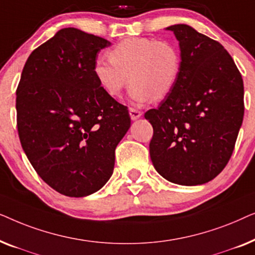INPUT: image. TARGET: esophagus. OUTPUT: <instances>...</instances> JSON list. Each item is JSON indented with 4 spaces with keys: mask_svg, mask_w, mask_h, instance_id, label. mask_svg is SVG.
<instances>
[{
    "mask_svg": "<svg viewBox=\"0 0 255 255\" xmlns=\"http://www.w3.org/2000/svg\"><path fill=\"white\" fill-rule=\"evenodd\" d=\"M128 113H130L131 120H133V121L138 120V118H140L141 115H142L140 111L137 110V109H134V108H130V109H128Z\"/></svg>",
    "mask_w": 255,
    "mask_h": 255,
    "instance_id": "34e87169",
    "label": "esophagus"
}]
</instances>
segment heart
I'll return each instance as SVG.
<instances>
[{"mask_svg": "<svg viewBox=\"0 0 255 255\" xmlns=\"http://www.w3.org/2000/svg\"><path fill=\"white\" fill-rule=\"evenodd\" d=\"M109 58H99L94 62L97 83L107 95L120 97L130 81L128 94L137 104L168 96L182 68V58L175 45L154 38L122 40L109 51Z\"/></svg>", "mask_w": 255, "mask_h": 255, "instance_id": "b5f03b06", "label": "heart"}]
</instances>
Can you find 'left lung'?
Segmentation results:
<instances>
[{"instance_id":"left-lung-1","label":"left lung","mask_w":255,"mask_h":255,"mask_svg":"<svg viewBox=\"0 0 255 255\" xmlns=\"http://www.w3.org/2000/svg\"><path fill=\"white\" fill-rule=\"evenodd\" d=\"M179 40L175 88L145 113L153 127L149 155L166 180L197 186L228 165L244 118V82L222 44L186 24L167 27Z\"/></svg>"}]
</instances>
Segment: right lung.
I'll list each match as a JSON object with an SVG mask.
<instances>
[{
  "mask_svg": "<svg viewBox=\"0 0 255 255\" xmlns=\"http://www.w3.org/2000/svg\"><path fill=\"white\" fill-rule=\"evenodd\" d=\"M110 41L65 27L37 47L16 92L20 144L38 175L65 196L96 193L113 175L115 149L131 125L128 108L93 73Z\"/></svg>",
  "mask_w": 255,
  "mask_h": 255,
  "instance_id": "obj_1",
  "label": "right lung"
}]
</instances>
